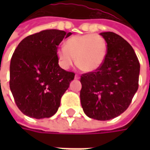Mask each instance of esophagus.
<instances>
[{
    "instance_id": "obj_1",
    "label": "esophagus",
    "mask_w": 150,
    "mask_h": 150,
    "mask_svg": "<svg viewBox=\"0 0 150 150\" xmlns=\"http://www.w3.org/2000/svg\"><path fill=\"white\" fill-rule=\"evenodd\" d=\"M75 79H79V75L76 74V75H75Z\"/></svg>"
}]
</instances>
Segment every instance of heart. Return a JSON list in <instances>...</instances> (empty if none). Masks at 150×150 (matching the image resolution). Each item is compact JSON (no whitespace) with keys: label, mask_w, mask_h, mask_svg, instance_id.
Masks as SVG:
<instances>
[{"label":"heart","mask_w":150,"mask_h":150,"mask_svg":"<svg viewBox=\"0 0 150 150\" xmlns=\"http://www.w3.org/2000/svg\"><path fill=\"white\" fill-rule=\"evenodd\" d=\"M107 52L106 42L99 34L77 35L70 38L58 50L60 65L67 69L75 62L83 71H92L100 67Z\"/></svg>","instance_id":"1"}]
</instances>
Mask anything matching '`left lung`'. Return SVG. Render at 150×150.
<instances>
[{"instance_id":"1","label":"left lung","mask_w":150,"mask_h":150,"mask_svg":"<svg viewBox=\"0 0 150 150\" xmlns=\"http://www.w3.org/2000/svg\"><path fill=\"white\" fill-rule=\"evenodd\" d=\"M107 42L104 62L81 75L80 100L90 118L108 120L129 108L138 89L140 63L131 45L113 32L100 33Z\"/></svg>"}]
</instances>
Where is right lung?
<instances>
[{
  "instance_id": "add662e5",
  "label": "right lung",
  "mask_w": 150,
  "mask_h": 150,
  "mask_svg": "<svg viewBox=\"0 0 150 150\" xmlns=\"http://www.w3.org/2000/svg\"><path fill=\"white\" fill-rule=\"evenodd\" d=\"M59 30H46L25 38L10 62L9 87L18 108L35 119L54 116L75 73L59 65L58 46L71 35Z\"/></svg>"
}]
</instances>
